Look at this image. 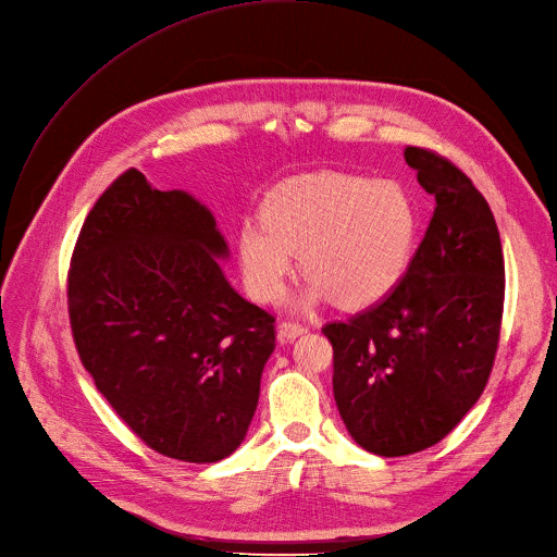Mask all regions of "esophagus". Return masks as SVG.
<instances>
[{
  "label": "esophagus",
  "mask_w": 557,
  "mask_h": 557,
  "mask_svg": "<svg viewBox=\"0 0 557 557\" xmlns=\"http://www.w3.org/2000/svg\"><path fill=\"white\" fill-rule=\"evenodd\" d=\"M308 329L304 324H297V322H281L278 324V338L281 343H287V341H295L299 336H304Z\"/></svg>",
  "instance_id": "obj_1"
}]
</instances>
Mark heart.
I'll return each instance as SVG.
<instances>
[{
	"instance_id": "b5f03b06",
	"label": "heart",
	"mask_w": 557,
	"mask_h": 557,
	"mask_svg": "<svg viewBox=\"0 0 557 557\" xmlns=\"http://www.w3.org/2000/svg\"><path fill=\"white\" fill-rule=\"evenodd\" d=\"M260 219L237 231V260L253 299L276 301L295 272L308 274L297 304L336 295L345 308L372 306L395 290L413 256L418 212L395 181L315 173L267 194Z\"/></svg>"
}]
</instances>
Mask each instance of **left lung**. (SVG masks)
I'll list each match as a JSON object with an SVG mask.
<instances>
[{"mask_svg": "<svg viewBox=\"0 0 557 557\" xmlns=\"http://www.w3.org/2000/svg\"><path fill=\"white\" fill-rule=\"evenodd\" d=\"M405 160L436 201L425 237L391 295L322 329L345 428L382 457L432 448L478 403L505 299L500 235L484 196L432 150L409 146Z\"/></svg>", "mask_w": 557, "mask_h": 557, "instance_id": "1", "label": "left lung"}]
</instances>
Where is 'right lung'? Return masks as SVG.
I'll return each instance as SVG.
<instances>
[{"label": "right lung", "mask_w": 557, "mask_h": 557, "mask_svg": "<svg viewBox=\"0 0 557 557\" xmlns=\"http://www.w3.org/2000/svg\"><path fill=\"white\" fill-rule=\"evenodd\" d=\"M226 237L183 189L125 171L88 212L69 272L84 368L146 446L212 463L247 436L274 318L244 299L219 260Z\"/></svg>", "instance_id": "right-lung-1"}]
</instances>
